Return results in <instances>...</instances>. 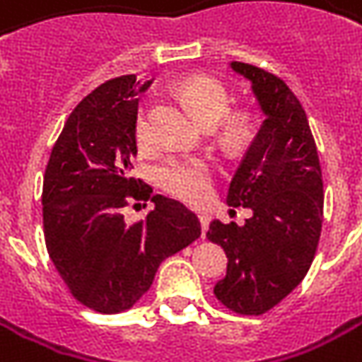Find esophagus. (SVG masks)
I'll list each match as a JSON object with an SVG mask.
<instances>
[{"mask_svg": "<svg viewBox=\"0 0 362 362\" xmlns=\"http://www.w3.org/2000/svg\"><path fill=\"white\" fill-rule=\"evenodd\" d=\"M198 220H200V226H202V234H204V232L208 230V224H210V214L202 212V214H198Z\"/></svg>", "mask_w": 362, "mask_h": 362, "instance_id": "1", "label": "esophagus"}]
</instances>
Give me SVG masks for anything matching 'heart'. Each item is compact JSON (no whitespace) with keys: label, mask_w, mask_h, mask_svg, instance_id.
I'll return each instance as SVG.
<instances>
[{"label":"heart","mask_w":362,"mask_h":362,"mask_svg":"<svg viewBox=\"0 0 362 362\" xmlns=\"http://www.w3.org/2000/svg\"><path fill=\"white\" fill-rule=\"evenodd\" d=\"M178 94L192 107L194 114L204 124H216V136L228 150H238L255 138L256 119L248 110L228 112L232 95L228 88L210 76H190L180 81ZM134 140L140 150L154 146V134L150 126V110L142 106L134 118ZM156 180L162 190L188 204H202L210 196L214 170L206 158L172 156L156 168Z\"/></svg>","instance_id":"obj_1"}]
</instances>
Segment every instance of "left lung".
Wrapping results in <instances>:
<instances>
[{"label":"left lung","instance_id":"left-lung-1","mask_svg":"<svg viewBox=\"0 0 362 362\" xmlns=\"http://www.w3.org/2000/svg\"><path fill=\"white\" fill-rule=\"evenodd\" d=\"M252 81L267 119L244 154L228 188V204L250 208L238 226L212 220L208 240L228 256L214 294L238 315H264L293 293L317 255L322 226V172L298 98L267 69L232 62Z\"/></svg>","mask_w":362,"mask_h":362}]
</instances>
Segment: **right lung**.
Here are the masks:
<instances>
[{"instance_id":"add662e5","label":"right lung","mask_w":362,"mask_h":362,"mask_svg":"<svg viewBox=\"0 0 362 362\" xmlns=\"http://www.w3.org/2000/svg\"><path fill=\"white\" fill-rule=\"evenodd\" d=\"M150 83L130 74L98 86L69 114L45 166L47 255L71 296L102 315L132 308L158 267L200 236L194 212L132 176L138 94ZM148 199L155 210L126 225L123 208Z\"/></svg>"}]
</instances>
